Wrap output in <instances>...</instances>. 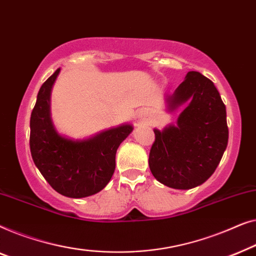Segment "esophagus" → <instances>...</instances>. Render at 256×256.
Listing matches in <instances>:
<instances>
[{"label":"esophagus","mask_w":256,"mask_h":256,"mask_svg":"<svg viewBox=\"0 0 256 256\" xmlns=\"http://www.w3.org/2000/svg\"><path fill=\"white\" fill-rule=\"evenodd\" d=\"M136 117H138L139 122H146L147 117H148V111L147 110H140L136 114Z\"/></svg>","instance_id":"obj_1"}]
</instances>
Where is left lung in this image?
<instances>
[{"instance_id": "obj_1", "label": "left lung", "mask_w": 256, "mask_h": 256, "mask_svg": "<svg viewBox=\"0 0 256 256\" xmlns=\"http://www.w3.org/2000/svg\"><path fill=\"white\" fill-rule=\"evenodd\" d=\"M164 102L168 112L180 106L183 110L176 124L153 130L150 169L169 188L192 189L214 174L228 146L225 104L214 82L194 70L172 95L164 96Z\"/></svg>"}]
</instances>
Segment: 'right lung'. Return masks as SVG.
Listing matches in <instances>:
<instances>
[{
    "instance_id": "add662e5",
    "label": "right lung",
    "mask_w": 256,
    "mask_h": 256,
    "mask_svg": "<svg viewBox=\"0 0 256 256\" xmlns=\"http://www.w3.org/2000/svg\"><path fill=\"white\" fill-rule=\"evenodd\" d=\"M60 68L39 89L30 120V150L36 167L61 195L84 198L106 188L116 167V152L133 131L125 123L89 138L60 134L51 117V92Z\"/></svg>"
}]
</instances>
